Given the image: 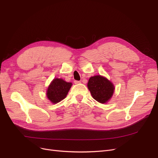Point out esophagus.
<instances>
[{
    "label": "esophagus",
    "instance_id": "1",
    "mask_svg": "<svg viewBox=\"0 0 158 158\" xmlns=\"http://www.w3.org/2000/svg\"><path fill=\"white\" fill-rule=\"evenodd\" d=\"M81 82L80 81H78V80H74V84H80Z\"/></svg>",
    "mask_w": 158,
    "mask_h": 158
}]
</instances>
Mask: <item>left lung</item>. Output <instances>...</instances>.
<instances>
[{
  "label": "left lung",
  "mask_w": 158,
  "mask_h": 158,
  "mask_svg": "<svg viewBox=\"0 0 158 158\" xmlns=\"http://www.w3.org/2000/svg\"><path fill=\"white\" fill-rule=\"evenodd\" d=\"M88 88L94 99L105 103L111 99L114 92L113 84L102 76H95L89 79Z\"/></svg>",
  "instance_id": "1"
}]
</instances>
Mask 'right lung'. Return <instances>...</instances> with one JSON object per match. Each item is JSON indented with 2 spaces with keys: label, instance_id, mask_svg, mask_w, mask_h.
<instances>
[{
  "label": "right lung",
  "instance_id": "add662e5",
  "mask_svg": "<svg viewBox=\"0 0 158 158\" xmlns=\"http://www.w3.org/2000/svg\"><path fill=\"white\" fill-rule=\"evenodd\" d=\"M71 85L70 82H66L63 79L55 78L47 89V96L52 103H59L66 98Z\"/></svg>",
  "mask_w": 158,
  "mask_h": 158
}]
</instances>
